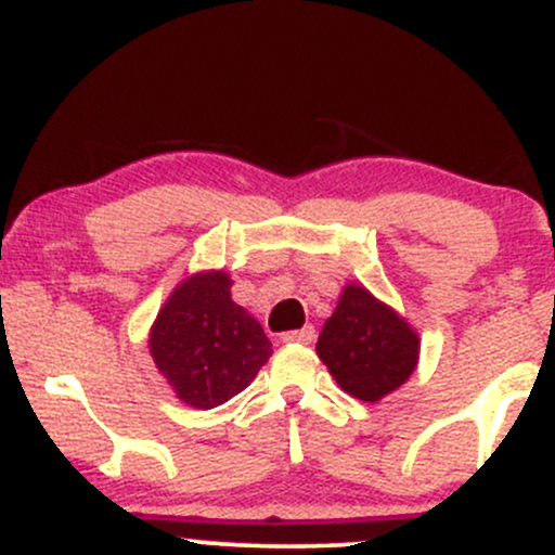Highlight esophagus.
Listing matches in <instances>:
<instances>
[{"label":"esophagus","mask_w":555,"mask_h":555,"mask_svg":"<svg viewBox=\"0 0 555 555\" xmlns=\"http://www.w3.org/2000/svg\"><path fill=\"white\" fill-rule=\"evenodd\" d=\"M314 340V327L307 325L301 330H291V333H283V344H304L309 346Z\"/></svg>","instance_id":"34e87169"}]
</instances>
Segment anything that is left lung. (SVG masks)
I'll return each instance as SVG.
<instances>
[{
    "label": "left lung",
    "mask_w": 555,
    "mask_h": 555,
    "mask_svg": "<svg viewBox=\"0 0 555 555\" xmlns=\"http://www.w3.org/2000/svg\"><path fill=\"white\" fill-rule=\"evenodd\" d=\"M317 353L346 393L375 403L414 372L420 335L364 285L348 283L322 327Z\"/></svg>",
    "instance_id": "8db88e82"
}]
</instances>
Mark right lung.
Masks as SVG:
<instances>
[{
  "instance_id": "add662e5",
  "label": "right lung",
  "mask_w": 555,
  "mask_h": 555,
  "mask_svg": "<svg viewBox=\"0 0 555 555\" xmlns=\"http://www.w3.org/2000/svg\"><path fill=\"white\" fill-rule=\"evenodd\" d=\"M228 272L183 280L149 335V351L170 388L194 409H215L248 388L272 353L270 338L230 298Z\"/></svg>"
}]
</instances>
